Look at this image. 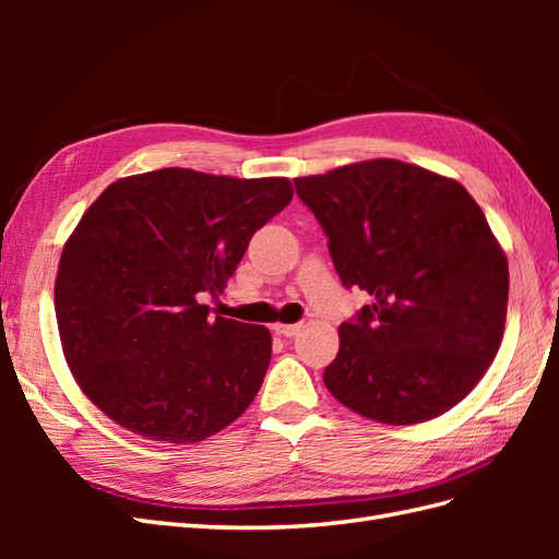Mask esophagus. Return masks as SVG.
<instances>
[{
    "label": "esophagus",
    "instance_id": "obj_1",
    "mask_svg": "<svg viewBox=\"0 0 559 559\" xmlns=\"http://www.w3.org/2000/svg\"><path fill=\"white\" fill-rule=\"evenodd\" d=\"M300 329H302V324H275V326H273V331H275L277 335H284V337L296 335Z\"/></svg>",
    "mask_w": 559,
    "mask_h": 559
}]
</instances>
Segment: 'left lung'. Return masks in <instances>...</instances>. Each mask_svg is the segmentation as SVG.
I'll return each instance as SVG.
<instances>
[{
    "instance_id": "left-lung-1",
    "label": "left lung",
    "mask_w": 559,
    "mask_h": 559,
    "mask_svg": "<svg viewBox=\"0 0 559 559\" xmlns=\"http://www.w3.org/2000/svg\"><path fill=\"white\" fill-rule=\"evenodd\" d=\"M343 286L370 296L343 321L329 392L384 425L448 413L495 361L509 261L460 181L376 158L294 179Z\"/></svg>"
}]
</instances>
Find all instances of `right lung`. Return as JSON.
Masks as SVG:
<instances>
[{
  "label": "right lung",
  "mask_w": 559,
  "mask_h": 559,
  "mask_svg": "<svg viewBox=\"0 0 559 559\" xmlns=\"http://www.w3.org/2000/svg\"><path fill=\"white\" fill-rule=\"evenodd\" d=\"M292 198L284 177L163 167L114 181L81 216L58 265V331L83 394L116 425L186 445L249 408L273 337L200 300L224 294Z\"/></svg>",
  "instance_id": "right-lung-1"
}]
</instances>
